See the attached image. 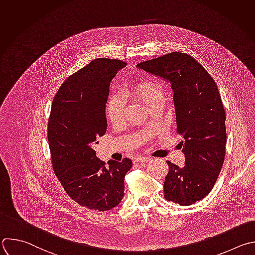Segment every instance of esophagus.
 <instances>
[{"label":"esophagus","mask_w":255,"mask_h":255,"mask_svg":"<svg viewBox=\"0 0 255 255\" xmlns=\"http://www.w3.org/2000/svg\"><path fill=\"white\" fill-rule=\"evenodd\" d=\"M151 160V158L150 157H147V156H139V157H137L136 158V162H141V163H143V162H148V161H150Z\"/></svg>","instance_id":"esophagus-1"}]
</instances>
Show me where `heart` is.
<instances>
[{
    "label": "heart",
    "mask_w": 255,
    "mask_h": 255,
    "mask_svg": "<svg viewBox=\"0 0 255 255\" xmlns=\"http://www.w3.org/2000/svg\"><path fill=\"white\" fill-rule=\"evenodd\" d=\"M127 94L140 100L148 108L153 105L162 104L164 93L161 85L152 79H145L128 89ZM106 117L110 124L120 125L124 118V103L119 96H112L108 99L105 107Z\"/></svg>",
    "instance_id": "heart-1"
}]
</instances>
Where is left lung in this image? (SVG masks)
Instances as JSON below:
<instances>
[{
	"label": "left lung",
	"mask_w": 255,
	"mask_h": 255,
	"mask_svg": "<svg viewBox=\"0 0 255 255\" xmlns=\"http://www.w3.org/2000/svg\"><path fill=\"white\" fill-rule=\"evenodd\" d=\"M137 67L172 84L176 131L184 138L180 144L185 165L179 168L167 161L164 196L182 206L191 205L212 190L224 162L226 115L217 85L186 53L172 52Z\"/></svg>",
	"instance_id": "1"
}]
</instances>
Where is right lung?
<instances>
[{"mask_svg": "<svg viewBox=\"0 0 255 255\" xmlns=\"http://www.w3.org/2000/svg\"><path fill=\"white\" fill-rule=\"evenodd\" d=\"M125 66L120 60H93L65 80L52 103L48 141L54 172L66 193L88 209L107 211L117 206L132 167L129 158L106 165L93 149L107 130L110 83Z\"/></svg>", "mask_w": 255, "mask_h": 255, "instance_id": "1", "label": "right lung"}]
</instances>
